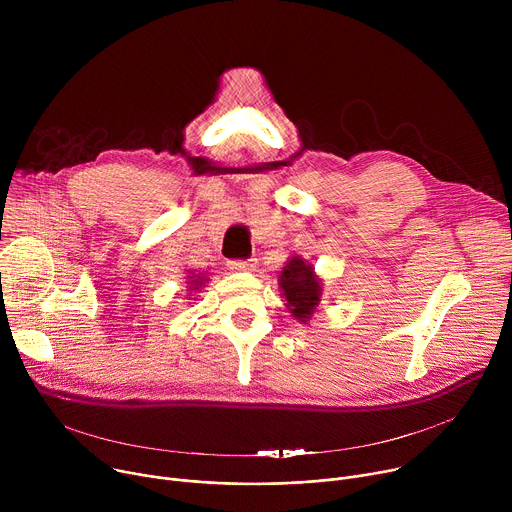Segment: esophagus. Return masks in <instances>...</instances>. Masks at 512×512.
<instances>
[{
	"mask_svg": "<svg viewBox=\"0 0 512 512\" xmlns=\"http://www.w3.org/2000/svg\"><path fill=\"white\" fill-rule=\"evenodd\" d=\"M257 265L255 259H235V261H229V267L233 271H253Z\"/></svg>",
	"mask_w": 512,
	"mask_h": 512,
	"instance_id": "1",
	"label": "esophagus"
}]
</instances>
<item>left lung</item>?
<instances>
[{"mask_svg": "<svg viewBox=\"0 0 512 512\" xmlns=\"http://www.w3.org/2000/svg\"><path fill=\"white\" fill-rule=\"evenodd\" d=\"M279 287L291 316L306 324L322 298V283L314 273V267L298 255L291 257L279 273Z\"/></svg>", "mask_w": 512, "mask_h": 512, "instance_id": "left-lung-1", "label": "left lung"}]
</instances>
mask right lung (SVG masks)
Segmentation results:
<instances>
[{
	"label": "right lung",
	"instance_id": "add662e5",
	"mask_svg": "<svg viewBox=\"0 0 512 512\" xmlns=\"http://www.w3.org/2000/svg\"><path fill=\"white\" fill-rule=\"evenodd\" d=\"M190 279H192V281H188L190 289H200L204 285V281H206V277L200 275V273L198 275H190Z\"/></svg>",
	"mask_w": 512,
	"mask_h": 512
}]
</instances>
